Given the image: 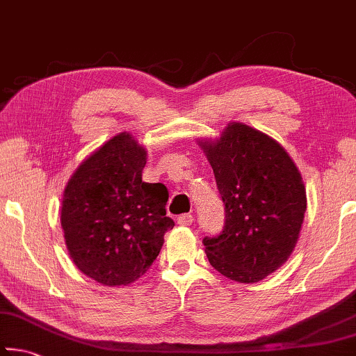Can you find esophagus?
Here are the masks:
<instances>
[{
  "label": "esophagus",
  "mask_w": 356,
  "mask_h": 356,
  "mask_svg": "<svg viewBox=\"0 0 356 356\" xmlns=\"http://www.w3.org/2000/svg\"><path fill=\"white\" fill-rule=\"evenodd\" d=\"M193 220H195V218H193L191 213H182V215L177 216V222L180 226H190Z\"/></svg>",
  "instance_id": "obj_1"
}]
</instances>
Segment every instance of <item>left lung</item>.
<instances>
[{
  "label": "left lung",
  "mask_w": 356,
  "mask_h": 356,
  "mask_svg": "<svg viewBox=\"0 0 356 356\" xmlns=\"http://www.w3.org/2000/svg\"><path fill=\"white\" fill-rule=\"evenodd\" d=\"M200 143L225 204L222 231L202 240L209 262L232 281H261L297 245L306 212L301 174L280 143L250 125L232 122L220 140Z\"/></svg>",
  "instance_id": "1"
}]
</instances>
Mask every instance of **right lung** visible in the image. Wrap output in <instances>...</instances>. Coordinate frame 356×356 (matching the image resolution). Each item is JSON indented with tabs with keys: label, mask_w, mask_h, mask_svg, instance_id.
Instances as JSON below:
<instances>
[{
	"label": "right lung",
	"mask_w": 356,
	"mask_h": 356,
	"mask_svg": "<svg viewBox=\"0 0 356 356\" xmlns=\"http://www.w3.org/2000/svg\"><path fill=\"white\" fill-rule=\"evenodd\" d=\"M146 160V149L124 131L88 156L65 185L61 226L69 254L104 286H125L146 273L174 226L166 186L143 182Z\"/></svg>",
	"instance_id": "1"
}]
</instances>
